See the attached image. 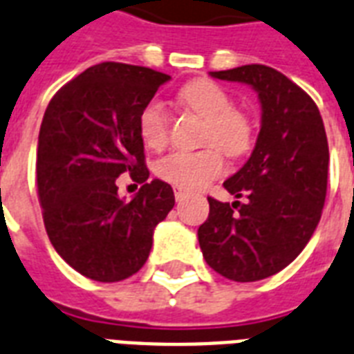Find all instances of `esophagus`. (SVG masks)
Listing matches in <instances>:
<instances>
[{
    "instance_id": "1",
    "label": "esophagus",
    "mask_w": 354,
    "mask_h": 354,
    "mask_svg": "<svg viewBox=\"0 0 354 354\" xmlns=\"http://www.w3.org/2000/svg\"><path fill=\"white\" fill-rule=\"evenodd\" d=\"M174 196H176L178 202L183 201V198L187 196V191H185V189H182V187H174Z\"/></svg>"
}]
</instances>
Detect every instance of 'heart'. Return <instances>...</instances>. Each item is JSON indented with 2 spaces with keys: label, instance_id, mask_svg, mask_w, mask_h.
I'll list each match as a JSON object with an SVG mask.
<instances>
[{
  "label": "heart",
  "instance_id": "obj_1",
  "mask_svg": "<svg viewBox=\"0 0 354 354\" xmlns=\"http://www.w3.org/2000/svg\"><path fill=\"white\" fill-rule=\"evenodd\" d=\"M178 100L183 107L206 120L202 141L217 145L232 158L249 152L252 122L245 113L234 109L230 94L221 85L209 80L191 81L180 88ZM139 133L148 148L159 150L165 147L169 139V115L159 102L145 105L139 117ZM218 149L206 147L195 152L178 150L169 153L158 161L156 174L176 187H202L225 171V158Z\"/></svg>",
  "mask_w": 354,
  "mask_h": 354
}]
</instances>
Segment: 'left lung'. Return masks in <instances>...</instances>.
Returning <instances> with one entry per match:
<instances>
[{
  "mask_svg": "<svg viewBox=\"0 0 354 354\" xmlns=\"http://www.w3.org/2000/svg\"><path fill=\"white\" fill-rule=\"evenodd\" d=\"M209 75L254 88L261 126L247 163L225 182L230 195L247 202L209 196L198 243L213 271L256 282L290 266L319 223L327 196V133L314 100L279 70L245 64Z\"/></svg>",
  "mask_w": 354,
  "mask_h": 354,
  "instance_id": "8db88e82",
  "label": "left lung"
}]
</instances>
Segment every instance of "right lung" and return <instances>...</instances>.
Instances as JSON below:
<instances>
[{"mask_svg": "<svg viewBox=\"0 0 354 354\" xmlns=\"http://www.w3.org/2000/svg\"><path fill=\"white\" fill-rule=\"evenodd\" d=\"M171 75L100 63L57 91L37 148V185L53 249L87 279L118 282L148 260L156 226L174 207L167 182L148 180L139 117ZM143 183L131 201L116 178Z\"/></svg>", "mask_w": 354, "mask_h": 354, "instance_id": "right-lung-1", "label": "right lung"}]
</instances>
